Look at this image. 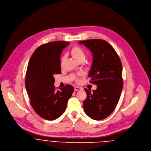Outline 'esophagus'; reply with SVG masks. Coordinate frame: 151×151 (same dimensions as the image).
Returning a JSON list of instances; mask_svg holds the SVG:
<instances>
[{"label":"esophagus","mask_w":151,"mask_h":151,"mask_svg":"<svg viewBox=\"0 0 151 151\" xmlns=\"http://www.w3.org/2000/svg\"><path fill=\"white\" fill-rule=\"evenodd\" d=\"M82 88H81V87H79V86H75V91H81V90H82Z\"/></svg>","instance_id":"34e87169"}]
</instances>
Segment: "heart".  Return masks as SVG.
<instances>
[{"label":"heart","mask_w":151,"mask_h":151,"mask_svg":"<svg viewBox=\"0 0 151 151\" xmlns=\"http://www.w3.org/2000/svg\"><path fill=\"white\" fill-rule=\"evenodd\" d=\"M71 54L78 62L82 59L85 60V53L84 52V50L78 45H75L72 48ZM64 60H65V57L63 56L61 59V61H60L61 65H63ZM76 81H78V79H77Z\"/></svg>","instance_id":"heart-1"}]
</instances>
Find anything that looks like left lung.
<instances>
[{
	"mask_svg": "<svg viewBox=\"0 0 151 151\" xmlns=\"http://www.w3.org/2000/svg\"><path fill=\"white\" fill-rule=\"evenodd\" d=\"M92 53L93 62L89 76L90 82L97 85L91 92L85 88V113L92 119L103 120L116 109L123 89L122 64L113 46L105 40L91 39L79 41Z\"/></svg>",
	"mask_w": 151,
	"mask_h": 151,
	"instance_id": "left-lung-1",
	"label": "left lung"
}]
</instances>
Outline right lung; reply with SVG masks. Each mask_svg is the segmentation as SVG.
<instances>
[{"mask_svg":"<svg viewBox=\"0 0 151 151\" xmlns=\"http://www.w3.org/2000/svg\"><path fill=\"white\" fill-rule=\"evenodd\" d=\"M69 44L53 41L39 46L31 56L27 69L25 87L35 113L47 120L59 118L65 112L74 87L66 85L56 90L54 75L61 73L60 55Z\"/></svg>","mask_w":151,"mask_h":151,"instance_id":"add662e5","label":"right lung"}]
</instances>
